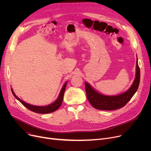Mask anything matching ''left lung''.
<instances>
[{"mask_svg": "<svg viewBox=\"0 0 151 151\" xmlns=\"http://www.w3.org/2000/svg\"><path fill=\"white\" fill-rule=\"evenodd\" d=\"M140 81V70L137 58L136 77L130 89L125 92L114 96H108L100 94L95 91L88 83H85L86 96L91 105L100 110H115L124 107L130 101L137 92Z\"/></svg>", "mask_w": 151, "mask_h": 151, "instance_id": "left-lung-1", "label": "left lung"}]
</instances>
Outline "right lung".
<instances>
[{"instance_id": "obj_1", "label": "right lung", "mask_w": 151, "mask_h": 151, "mask_svg": "<svg viewBox=\"0 0 151 151\" xmlns=\"http://www.w3.org/2000/svg\"><path fill=\"white\" fill-rule=\"evenodd\" d=\"M67 82H66L64 85L63 86L62 88L60 91V92L59 93V96L58 98V99L55 100L54 103L51 104V105H49L47 106H35V105H32L30 104H27V103L23 101L21 99H19L16 95L14 94L13 91L12 89H11L12 93L13 94L14 97L18 100L21 104L26 107L27 109L29 110L35 112L36 113H40V114H46V113H50L55 111V110H57L61 105L62 101H63V95H64V92L66 88V86H67Z\"/></svg>"}]
</instances>
